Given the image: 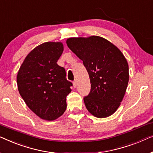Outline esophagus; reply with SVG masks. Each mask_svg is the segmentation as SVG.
I'll list each match as a JSON object with an SVG mask.
<instances>
[{"mask_svg":"<svg viewBox=\"0 0 153 153\" xmlns=\"http://www.w3.org/2000/svg\"><path fill=\"white\" fill-rule=\"evenodd\" d=\"M77 80H76V79H75V80L73 82V85H74V87L76 88L77 87Z\"/></svg>","mask_w":153,"mask_h":153,"instance_id":"esophagus-1","label":"esophagus"}]
</instances>
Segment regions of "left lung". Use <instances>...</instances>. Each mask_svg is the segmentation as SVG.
<instances>
[{
  "instance_id": "left-lung-1",
  "label": "left lung",
  "mask_w": 153,
  "mask_h": 153,
  "mask_svg": "<svg viewBox=\"0 0 153 153\" xmlns=\"http://www.w3.org/2000/svg\"><path fill=\"white\" fill-rule=\"evenodd\" d=\"M68 48L86 67L91 82V91L84 98L87 110L102 119L119 108L129 81V66L121 51L112 43L99 36L71 37Z\"/></svg>"
}]
</instances>
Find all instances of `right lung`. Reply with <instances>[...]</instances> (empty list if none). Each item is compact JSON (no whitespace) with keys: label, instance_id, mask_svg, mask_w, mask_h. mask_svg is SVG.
I'll return each instance as SVG.
<instances>
[{"label":"right lung","instance_id":"1","mask_svg":"<svg viewBox=\"0 0 153 153\" xmlns=\"http://www.w3.org/2000/svg\"><path fill=\"white\" fill-rule=\"evenodd\" d=\"M64 51L62 42H45L25 57L16 77L19 94L36 116L54 120L66 109V96L72 83L57 64Z\"/></svg>","mask_w":153,"mask_h":153}]
</instances>
